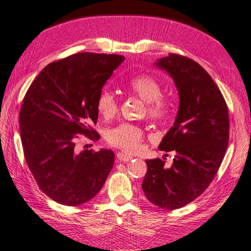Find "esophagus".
Masks as SVG:
<instances>
[{
	"mask_svg": "<svg viewBox=\"0 0 251 251\" xmlns=\"http://www.w3.org/2000/svg\"><path fill=\"white\" fill-rule=\"evenodd\" d=\"M116 157H117V159L121 161H129L131 158H133L130 155H127V154H125V152H117Z\"/></svg>",
	"mask_w": 251,
	"mask_h": 251,
	"instance_id": "1",
	"label": "esophagus"
}]
</instances>
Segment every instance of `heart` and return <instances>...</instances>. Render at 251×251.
<instances>
[{
    "mask_svg": "<svg viewBox=\"0 0 251 251\" xmlns=\"http://www.w3.org/2000/svg\"><path fill=\"white\" fill-rule=\"evenodd\" d=\"M128 86L139 99L146 101V113L152 120H164L172 113L173 101L168 96L161 95V85L154 76L150 74L135 76L129 80ZM96 106L101 116L113 117L118 110L117 97L112 91H101ZM143 139L144 130L129 123H123L106 131V141L109 145L127 152H136L141 150Z\"/></svg>",
    "mask_w": 251,
    "mask_h": 251,
    "instance_id": "b5f03b06",
    "label": "heart"
}]
</instances>
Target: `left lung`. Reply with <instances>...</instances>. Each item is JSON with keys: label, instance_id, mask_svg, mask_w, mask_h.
<instances>
[{"label": "left lung", "instance_id": "left-lung-1", "mask_svg": "<svg viewBox=\"0 0 251 251\" xmlns=\"http://www.w3.org/2000/svg\"><path fill=\"white\" fill-rule=\"evenodd\" d=\"M156 65L174 78L179 109L159 150L176 152L172 167L148 159L142 188L163 209H178L205 192L222 165L229 142L228 107L211 76L182 55L171 53Z\"/></svg>", "mask_w": 251, "mask_h": 251}]
</instances>
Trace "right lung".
Listing matches in <instances>:
<instances>
[{
    "mask_svg": "<svg viewBox=\"0 0 251 251\" xmlns=\"http://www.w3.org/2000/svg\"><path fill=\"white\" fill-rule=\"evenodd\" d=\"M125 57L76 53L50 63L33 80L20 112L24 157L46 196L65 206L91 201L113 168L114 152L75 150L77 135L95 142L100 135L97 99Z\"/></svg>",
    "mask_w": 251,
    "mask_h": 251,
    "instance_id": "obj_1",
    "label": "right lung"
}]
</instances>
